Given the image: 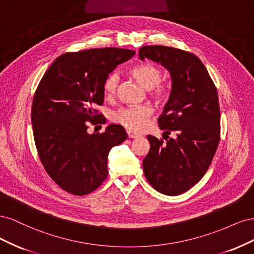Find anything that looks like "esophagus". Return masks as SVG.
Masks as SVG:
<instances>
[{
	"label": "esophagus",
	"mask_w": 254,
	"mask_h": 254,
	"mask_svg": "<svg viewBox=\"0 0 254 254\" xmlns=\"http://www.w3.org/2000/svg\"><path fill=\"white\" fill-rule=\"evenodd\" d=\"M127 135H128L129 139H135V137H139L140 136V134H137L135 132H132L131 130H127Z\"/></svg>",
	"instance_id": "obj_1"
}]
</instances>
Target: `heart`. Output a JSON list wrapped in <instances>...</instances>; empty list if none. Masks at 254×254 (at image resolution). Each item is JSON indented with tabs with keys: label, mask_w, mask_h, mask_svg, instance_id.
Segmentation results:
<instances>
[{
	"label": "heart",
	"mask_w": 254,
	"mask_h": 254,
	"mask_svg": "<svg viewBox=\"0 0 254 254\" xmlns=\"http://www.w3.org/2000/svg\"><path fill=\"white\" fill-rule=\"evenodd\" d=\"M129 73L145 89H148L150 95L157 101H166L170 96L171 86L170 83L162 80V71L158 65L148 63L140 64L130 68ZM119 81L120 77L117 72H112L108 75L104 84L105 94L107 96L113 97L117 94ZM151 113L152 109L148 105L127 106L114 112L112 119L115 123L124 126L128 130L140 131L147 126Z\"/></svg>",
	"instance_id": "1"
}]
</instances>
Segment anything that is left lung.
<instances>
[{
	"mask_svg": "<svg viewBox=\"0 0 254 254\" xmlns=\"http://www.w3.org/2000/svg\"><path fill=\"white\" fill-rule=\"evenodd\" d=\"M139 56L141 60L149 58L162 64L171 72V96L158 124L166 133H177L176 140L163 136L166 142L147 135L150 149L143 160L144 175L160 193L180 195L202 178L217 150L220 140L217 89L193 53L148 45L140 49Z\"/></svg>",
	"mask_w": 254,
	"mask_h": 254,
	"instance_id": "obj_1",
	"label": "left lung"
}]
</instances>
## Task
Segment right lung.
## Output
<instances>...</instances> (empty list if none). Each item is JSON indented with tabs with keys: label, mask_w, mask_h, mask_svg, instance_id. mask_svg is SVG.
I'll list each match as a JSON object with an SVG mask.
<instances>
[{
	"label": "right lung",
	"mask_w": 254,
	"mask_h": 254,
	"mask_svg": "<svg viewBox=\"0 0 254 254\" xmlns=\"http://www.w3.org/2000/svg\"><path fill=\"white\" fill-rule=\"evenodd\" d=\"M135 54L119 48L65 53L44 73L32 105V125L41 163L53 181L73 195L95 190L108 176L109 151L124 142V128L111 124L103 133L89 125L106 119L94 108L104 104V84L119 64Z\"/></svg>",
	"instance_id": "obj_1"
}]
</instances>
